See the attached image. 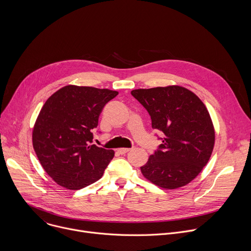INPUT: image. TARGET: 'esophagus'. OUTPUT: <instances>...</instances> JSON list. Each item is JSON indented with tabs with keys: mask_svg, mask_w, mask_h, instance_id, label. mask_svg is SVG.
Segmentation results:
<instances>
[{
	"mask_svg": "<svg viewBox=\"0 0 251 251\" xmlns=\"http://www.w3.org/2000/svg\"><path fill=\"white\" fill-rule=\"evenodd\" d=\"M130 150H131V149H128V148H120V149L117 150V152H118L119 154H121V155H124V154L128 153Z\"/></svg>",
	"mask_w": 251,
	"mask_h": 251,
	"instance_id": "1",
	"label": "esophagus"
}]
</instances>
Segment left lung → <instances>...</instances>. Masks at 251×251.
<instances>
[{
    "mask_svg": "<svg viewBox=\"0 0 251 251\" xmlns=\"http://www.w3.org/2000/svg\"><path fill=\"white\" fill-rule=\"evenodd\" d=\"M131 94L145 107L162 144L141 167L147 180L167 190L186 186L207 164L214 129L202 101L189 89L172 85L135 89Z\"/></svg>",
    "mask_w": 251,
    "mask_h": 251,
    "instance_id": "8db88e82",
    "label": "left lung"
}]
</instances>
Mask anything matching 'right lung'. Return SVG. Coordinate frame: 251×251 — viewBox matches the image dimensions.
<instances>
[{
    "mask_svg": "<svg viewBox=\"0 0 251 251\" xmlns=\"http://www.w3.org/2000/svg\"><path fill=\"white\" fill-rule=\"evenodd\" d=\"M117 91L67 85L45 103L32 131V145L43 168L59 186L80 190L103 176L113 150L91 145L92 131Z\"/></svg>",
    "mask_w": 251,
    "mask_h": 251,
    "instance_id": "add662e5",
    "label": "right lung"
}]
</instances>
